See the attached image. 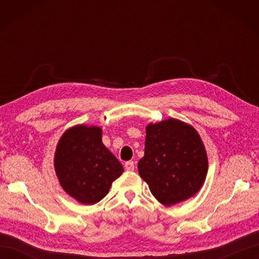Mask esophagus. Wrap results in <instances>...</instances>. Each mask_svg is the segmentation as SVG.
Here are the masks:
<instances>
[{"mask_svg": "<svg viewBox=\"0 0 259 259\" xmlns=\"http://www.w3.org/2000/svg\"><path fill=\"white\" fill-rule=\"evenodd\" d=\"M124 168H125V170H128V171H133V170L135 169L134 161H126L124 163Z\"/></svg>", "mask_w": 259, "mask_h": 259, "instance_id": "obj_1", "label": "esophagus"}]
</instances>
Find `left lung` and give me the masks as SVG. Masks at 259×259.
<instances>
[{
  "label": "left lung",
  "instance_id": "left-lung-1",
  "mask_svg": "<svg viewBox=\"0 0 259 259\" xmlns=\"http://www.w3.org/2000/svg\"><path fill=\"white\" fill-rule=\"evenodd\" d=\"M145 156L138 163L140 177L164 206L194 196L205 181L208 159L205 147L191 125L176 119L149 124Z\"/></svg>",
  "mask_w": 259,
  "mask_h": 259
}]
</instances>
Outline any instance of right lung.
<instances>
[{"label":"right lung","instance_id":"obj_1","mask_svg":"<svg viewBox=\"0 0 259 259\" xmlns=\"http://www.w3.org/2000/svg\"><path fill=\"white\" fill-rule=\"evenodd\" d=\"M98 126L76 125L60 139L54 166L62 188L85 205L100 201L123 167L101 140Z\"/></svg>","mask_w":259,"mask_h":259}]
</instances>
